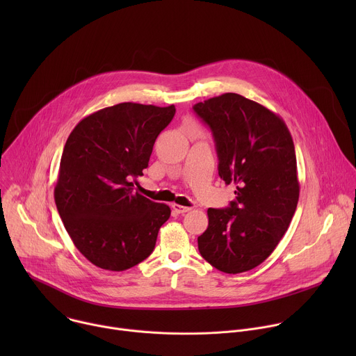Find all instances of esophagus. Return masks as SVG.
<instances>
[{
	"label": "esophagus",
	"mask_w": 356,
	"mask_h": 356,
	"mask_svg": "<svg viewBox=\"0 0 356 356\" xmlns=\"http://www.w3.org/2000/svg\"><path fill=\"white\" fill-rule=\"evenodd\" d=\"M172 209L177 213V214H186L188 213L191 209L190 207H184V206H180V204H172Z\"/></svg>",
	"instance_id": "1"
}]
</instances>
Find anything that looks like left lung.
<instances>
[{
    "mask_svg": "<svg viewBox=\"0 0 356 356\" xmlns=\"http://www.w3.org/2000/svg\"><path fill=\"white\" fill-rule=\"evenodd\" d=\"M193 110L213 132L220 177L236 188L228 209H209L198 250L216 269L242 273L270 257L294 216L300 194L294 143L277 114L235 92Z\"/></svg>",
    "mask_w": 356,
    "mask_h": 356,
    "instance_id": "obj_1",
    "label": "left lung"
}]
</instances>
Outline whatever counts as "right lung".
<instances>
[{
  "label": "right lung",
  "instance_id": "obj_1",
  "mask_svg": "<svg viewBox=\"0 0 356 356\" xmlns=\"http://www.w3.org/2000/svg\"><path fill=\"white\" fill-rule=\"evenodd\" d=\"M175 106L121 103L83 118L69 135L55 186L59 216L81 255L122 272L154 252L170 207L132 191Z\"/></svg>",
  "mask_w": 356,
  "mask_h": 356
}]
</instances>
